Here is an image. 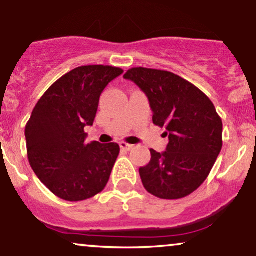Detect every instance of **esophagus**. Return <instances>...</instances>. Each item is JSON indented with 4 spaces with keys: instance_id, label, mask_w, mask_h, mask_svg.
<instances>
[{
    "instance_id": "34e87169",
    "label": "esophagus",
    "mask_w": 256,
    "mask_h": 256,
    "mask_svg": "<svg viewBox=\"0 0 256 256\" xmlns=\"http://www.w3.org/2000/svg\"><path fill=\"white\" fill-rule=\"evenodd\" d=\"M119 146H120V148L122 149V150H126V152L131 150L132 146H134L128 144V143H125V142H120V143H119Z\"/></svg>"
}]
</instances>
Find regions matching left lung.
I'll use <instances>...</instances> for the list:
<instances>
[{
    "mask_svg": "<svg viewBox=\"0 0 256 256\" xmlns=\"http://www.w3.org/2000/svg\"><path fill=\"white\" fill-rule=\"evenodd\" d=\"M125 79L149 100L152 122L165 128L164 152L150 149L149 164L140 168L146 190L164 200H178L195 192L213 168L222 146V122L198 88L172 72L134 67Z\"/></svg>",
    "mask_w": 256,
    "mask_h": 256,
    "instance_id": "obj_1",
    "label": "left lung"
}]
</instances>
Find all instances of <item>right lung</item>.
I'll return each instance as SVG.
<instances>
[{
    "label": "right lung",
    "instance_id": "right-lung-1",
    "mask_svg": "<svg viewBox=\"0 0 256 256\" xmlns=\"http://www.w3.org/2000/svg\"><path fill=\"white\" fill-rule=\"evenodd\" d=\"M124 72L104 64L66 73L44 92L25 128L28 162L40 180L58 198L77 202L101 192L118 158L116 143H86L100 96Z\"/></svg>",
    "mask_w": 256,
    "mask_h": 256
}]
</instances>
